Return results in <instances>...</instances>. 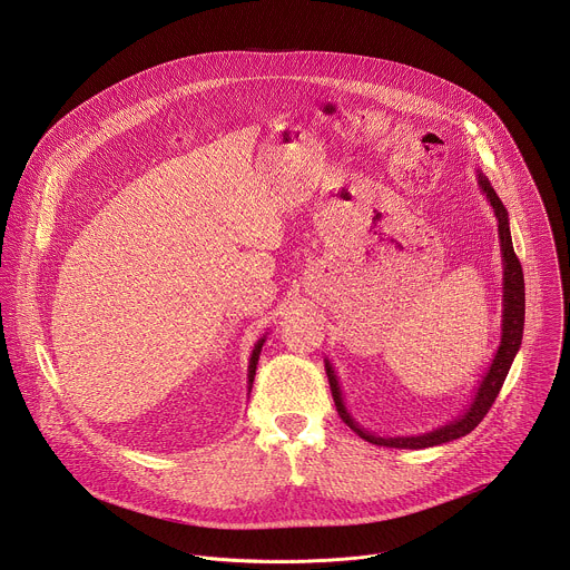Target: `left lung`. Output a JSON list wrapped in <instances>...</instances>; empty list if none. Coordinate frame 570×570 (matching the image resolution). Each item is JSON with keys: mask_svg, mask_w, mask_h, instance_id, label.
Segmentation results:
<instances>
[{"mask_svg": "<svg viewBox=\"0 0 570 570\" xmlns=\"http://www.w3.org/2000/svg\"><path fill=\"white\" fill-rule=\"evenodd\" d=\"M478 176V187L480 191L487 196V203L492 205L497 220H499V238H501V255H503V320H501V345L487 367L484 376L480 379L478 387L473 390V396L469 401L466 409L449 424L438 426L433 431L426 433H417V435H376L372 431H365L347 411L345 399H343V390H341V381L338 374L332 365L330 358H324V370H327V379L332 385V396L336 403V411L341 415V420L365 442H372L376 446H390V449H429V446H438L444 442H453L458 438H464L466 433H471L482 417L490 413L492 403L497 401L505 376L512 367L514 356L519 354L521 347V338H523V320H525V284H523V271H521V262L514 255L512 248V234H510V218H508V209L501 203V198L497 196L494 187L490 185L480 171H475Z\"/></svg>", "mask_w": 570, "mask_h": 570, "instance_id": "1", "label": "left lung"}]
</instances>
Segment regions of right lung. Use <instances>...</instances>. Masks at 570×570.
I'll list each match as a JSON object with an SVG mask.
<instances>
[{"instance_id": "add662e5", "label": "right lung", "mask_w": 570, "mask_h": 570, "mask_svg": "<svg viewBox=\"0 0 570 570\" xmlns=\"http://www.w3.org/2000/svg\"><path fill=\"white\" fill-rule=\"evenodd\" d=\"M266 343V336H262L257 341V345L253 347V354H250V363H248V394L253 390V381H255V372H257V363H259V354H262V347Z\"/></svg>"}]
</instances>
